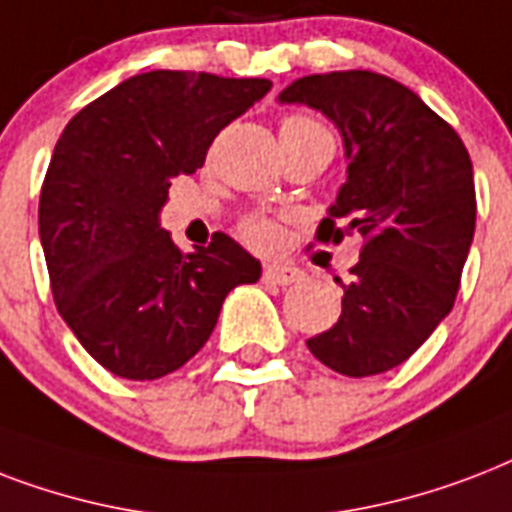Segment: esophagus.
<instances>
[{
    "label": "esophagus",
    "mask_w": 512,
    "mask_h": 512,
    "mask_svg": "<svg viewBox=\"0 0 512 512\" xmlns=\"http://www.w3.org/2000/svg\"><path fill=\"white\" fill-rule=\"evenodd\" d=\"M301 272L296 267H288V264H267L264 267V283L269 285H293L301 280Z\"/></svg>",
    "instance_id": "esophagus-1"
}]
</instances>
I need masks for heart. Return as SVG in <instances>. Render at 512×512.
<instances>
[{
    "label": "heart",
    "instance_id": "obj_1",
    "mask_svg": "<svg viewBox=\"0 0 512 512\" xmlns=\"http://www.w3.org/2000/svg\"><path fill=\"white\" fill-rule=\"evenodd\" d=\"M280 133H318V136H331L326 125H320L312 117H301V114H291L280 122ZM243 237L253 245H269L275 240V227L267 219H245L240 227Z\"/></svg>",
    "mask_w": 512,
    "mask_h": 512
}]
</instances>
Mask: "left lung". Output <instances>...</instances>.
<instances>
[{"label":"left lung","mask_w":512,"mask_h":512,"mask_svg":"<svg viewBox=\"0 0 512 512\" xmlns=\"http://www.w3.org/2000/svg\"><path fill=\"white\" fill-rule=\"evenodd\" d=\"M277 101L310 106L342 133L347 181L318 240L363 237L350 283L336 277L342 315L307 347L336 374L390 371L457 299L475 232L470 154L414 90L374 71L301 77Z\"/></svg>","instance_id":"left-lung-1"}]
</instances>
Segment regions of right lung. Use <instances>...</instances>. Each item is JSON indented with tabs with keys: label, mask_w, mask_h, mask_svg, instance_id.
<instances>
[{
	"label": "right lung",
	"mask_w": 512,
	"mask_h": 512,
	"mask_svg": "<svg viewBox=\"0 0 512 512\" xmlns=\"http://www.w3.org/2000/svg\"><path fill=\"white\" fill-rule=\"evenodd\" d=\"M269 79L146 71L87 104L55 144L39 194V240L55 307L106 371L146 382L194 358L232 288L259 259L224 232L181 253L160 227L170 181L202 168Z\"/></svg>",
	"instance_id": "obj_1"
}]
</instances>
